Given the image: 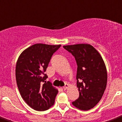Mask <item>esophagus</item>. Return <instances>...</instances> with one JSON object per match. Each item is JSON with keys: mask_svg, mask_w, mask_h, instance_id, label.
Instances as JSON below:
<instances>
[{"mask_svg": "<svg viewBox=\"0 0 122 122\" xmlns=\"http://www.w3.org/2000/svg\"><path fill=\"white\" fill-rule=\"evenodd\" d=\"M68 87H69V85L67 84H65V86H64V87H63V90H64V91H65V90H66L67 89V88H68Z\"/></svg>", "mask_w": 122, "mask_h": 122, "instance_id": "esophagus-1", "label": "esophagus"}]
</instances>
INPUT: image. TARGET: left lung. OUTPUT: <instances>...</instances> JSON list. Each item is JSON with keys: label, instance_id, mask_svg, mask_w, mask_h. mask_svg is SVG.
<instances>
[{"label": "left lung", "instance_id": "left-lung-1", "mask_svg": "<svg viewBox=\"0 0 122 122\" xmlns=\"http://www.w3.org/2000/svg\"><path fill=\"white\" fill-rule=\"evenodd\" d=\"M63 48L74 56L77 66L76 79L79 96L72 105L80 110H90L99 103L107 86V72L104 60L91 45L77 44Z\"/></svg>", "mask_w": 122, "mask_h": 122}]
</instances>
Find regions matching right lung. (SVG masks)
<instances>
[{
  "label": "right lung",
  "mask_w": 122,
  "mask_h": 122,
  "mask_svg": "<svg viewBox=\"0 0 122 122\" xmlns=\"http://www.w3.org/2000/svg\"><path fill=\"white\" fill-rule=\"evenodd\" d=\"M60 46L35 44L24 50L17 60L15 76L18 90L26 104L37 111L51 107L58 93L50 81H46L48 76L45 72Z\"/></svg>",
  "instance_id": "1"
}]
</instances>
